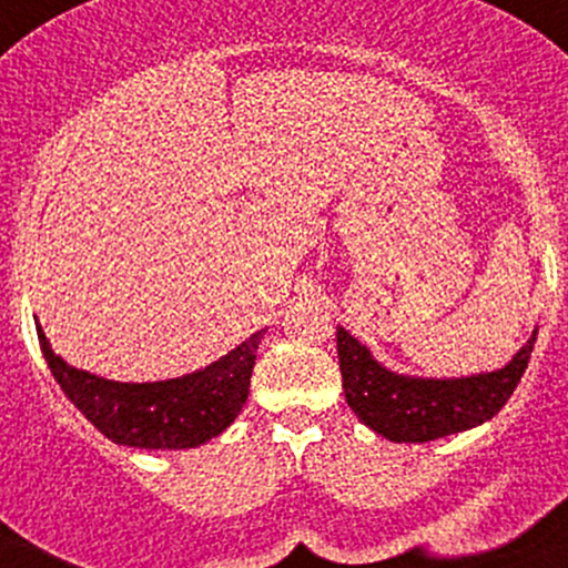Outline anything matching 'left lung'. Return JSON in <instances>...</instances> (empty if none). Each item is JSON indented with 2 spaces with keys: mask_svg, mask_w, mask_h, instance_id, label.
Listing matches in <instances>:
<instances>
[{
  "mask_svg": "<svg viewBox=\"0 0 568 568\" xmlns=\"http://www.w3.org/2000/svg\"><path fill=\"white\" fill-rule=\"evenodd\" d=\"M539 328L507 366L466 377H417L388 369L345 328H336L345 402L364 426L390 442H432L483 426L507 404L528 369Z\"/></svg>",
  "mask_w": 568,
  "mask_h": 568,
  "instance_id": "left-lung-1",
  "label": "left lung"
}]
</instances>
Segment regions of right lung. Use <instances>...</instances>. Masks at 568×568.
Instances as JSON below:
<instances>
[{
	"instance_id": "obj_1",
	"label": "right lung",
	"mask_w": 568,
	"mask_h": 568,
	"mask_svg": "<svg viewBox=\"0 0 568 568\" xmlns=\"http://www.w3.org/2000/svg\"><path fill=\"white\" fill-rule=\"evenodd\" d=\"M37 339L64 396L115 445L140 450H189L223 434L251 394L255 351L264 328L191 375L159 383H118L74 369L53 353L40 321Z\"/></svg>"
}]
</instances>
